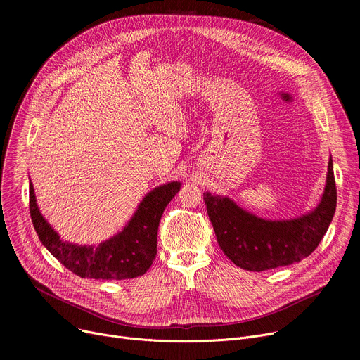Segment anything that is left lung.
I'll use <instances>...</instances> for the list:
<instances>
[{
    "label": "left lung",
    "instance_id": "8db88e82",
    "mask_svg": "<svg viewBox=\"0 0 360 360\" xmlns=\"http://www.w3.org/2000/svg\"><path fill=\"white\" fill-rule=\"evenodd\" d=\"M219 247L238 267L266 271L290 266L309 257L324 238L337 205L333 160L328 162L327 184L315 209L290 220H266L228 197L204 193Z\"/></svg>",
    "mask_w": 360,
    "mask_h": 360
}]
</instances>
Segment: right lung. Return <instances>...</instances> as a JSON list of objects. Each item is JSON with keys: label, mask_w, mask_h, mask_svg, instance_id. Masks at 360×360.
I'll list each match as a JSON object with an SVG mask.
<instances>
[{"label": "right lung", "mask_w": 360, "mask_h": 360, "mask_svg": "<svg viewBox=\"0 0 360 360\" xmlns=\"http://www.w3.org/2000/svg\"><path fill=\"white\" fill-rule=\"evenodd\" d=\"M181 190V182H167L150 191L140 202L122 232L99 247L64 242L37 209L33 185H29V207L33 228L44 247L65 269L83 278L125 280L143 276L158 254V229L169 201Z\"/></svg>", "instance_id": "obj_1"}]
</instances>
